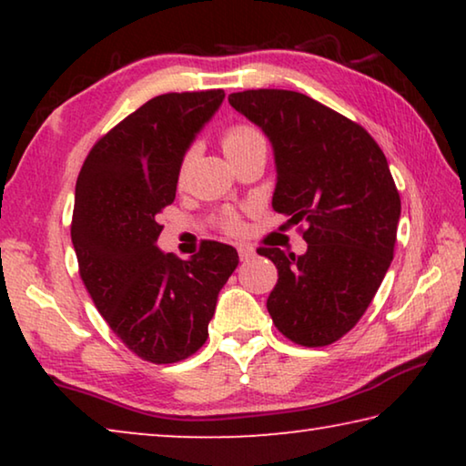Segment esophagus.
I'll return each mask as SVG.
<instances>
[{"label":"esophagus","instance_id":"34e87169","mask_svg":"<svg viewBox=\"0 0 466 466\" xmlns=\"http://www.w3.org/2000/svg\"><path fill=\"white\" fill-rule=\"evenodd\" d=\"M238 257H240V261H248V258L255 257V248L248 247V244H240Z\"/></svg>","mask_w":466,"mask_h":466}]
</instances>
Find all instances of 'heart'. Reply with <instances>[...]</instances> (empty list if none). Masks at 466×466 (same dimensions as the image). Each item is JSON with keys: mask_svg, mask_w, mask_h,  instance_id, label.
<instances>
[{"mask_svg": "<svg viewBox=\"0 0 466 466\" xmlns=\"http://www.w3.org/2000/svg\"><path fill=\"white\" fill-rule=\"evenodd\" d=\"M258 141H263V136L258 133L255 127H250V125H232V127H228L222 133V147L228 157H232L236 154H240L242 149H247L250 146L258 144ZM188 162H191V156H185L183 162H180L178 167V183H183L187 178V172H188ZM222 228L226 232L236 234L240 230V218L236 214H226L222 218Z\"/></svg>", "mask_w": 466, "mask_h": 466, "instance_id": "b5f03b06", "label": "heart"}]
</instances>
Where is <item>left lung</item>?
<instances>
[{
	"mask_svg": "<svg viewBox=\"0 0 466 466\" xmlns=\"http://www.w3.org/2000/svg\"><path fill=\"white\" fill-rule=\"evenodd\" d=\"M228 100L271 139L273 209L306 226L302 257L257 248L278 267L273 325L298 345L335 343L364 317L394 255L400 197L386 156L361 125L306 94L261 88Z\"/></svg>",
	"mask_w": 466,
	"mask_h": 466,
	"instance_id": "obj_1",
	"label": "left lung"
}]
</instances>
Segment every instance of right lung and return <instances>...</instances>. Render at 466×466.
Listing matches in <instances>:
<instances>
[{"instance_id":"1","label":"right lung","mask_w":466,"mask_h":466,"mask_svg":"<svg viewBox=\"0 0 466 466\" xmlns=\"http://www.w3.org/2000/svg\"><path fill=\"white\" fill-rule=\"evenodd\" d=\"M222 100L224 90L147 100L92 146L76 183L80 278L113 333L152 364L201 350L219 289L238 265L236 248L216 240H203L188 261L156 247L187 147Z\"/></svg>"}]
</instances>
